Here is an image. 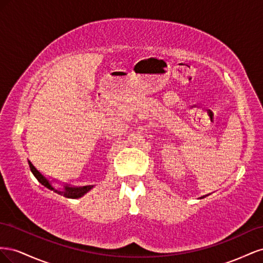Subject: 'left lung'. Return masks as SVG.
Wrapping results in <instances>:
<instances>
[{
    "instance_id": "left-lung-1",
    "label": "left lung",
    "mask_w": 263,
    "mask_h": 263,
    "mask_svg": "<svg viewBox=\"0 0 263 263\" xmlns=\"http://www.w3.org/2000/svg\"><path fill=\"white\" fill-rule=\"evenodd\" d=\"M206 196H209V195H203V196H201L200 198H204V197H206Z\"/></svg>"
}]
</instances>
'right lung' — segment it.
Here are the masks:
<instances>
[{
	"mask_svg": "<svg viewBox=\"0 0 263 263\" xmlns=\"http://www.w3.org/2000/svg\"><path fill=\"white\" fill-rule=\"evenodd\" d=\"M28 164H29V168L31 170V172H33V174L35 176V178L42 183V184L44 186H46L47 189H49L51 191H53V192L58 193L60 195H63L65 197H68V198H80L82 197L83 195H85L87 192H90V191L94 187V185H84V186H74V185H70V184H63L62 189H55L54 185L52 184L53 182H57L55 180H50L47 178L46 176H44V174L39 171L36 166L31 163L29 160H28Z\"/></svg>",
	"mask_w": 263,
	"mask_h": 263,
	"instance_id": "1",
	"label": "right lung"
}]
</instances>
